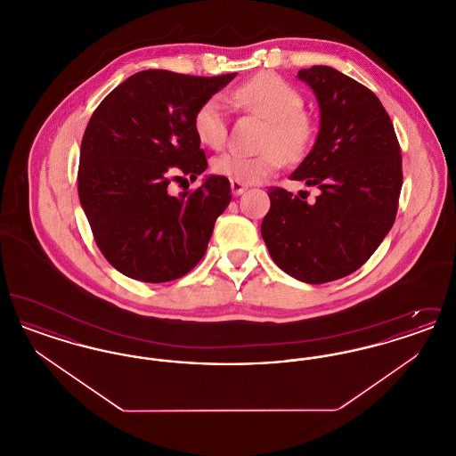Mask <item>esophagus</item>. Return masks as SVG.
Masks as SVG:
<instances>
[{
    "mask_svg": "<svg viewBox=\"0 0 456 456\" xmlns=\"http://www.w3.org/2000/svg\"><path fill=\"white\" fill-rule=\"evenodd\" d=\"M246 188H248L246 183H240L238 179H231V190H232L234 195H240Z\"/></svg>",
    "mask_w": 456,
    "mask_h": 456,
    "instance_id": "34e87169",
    "label": "esophagus"
}]
</instances>
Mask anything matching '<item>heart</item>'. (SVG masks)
Segmentation results:
<instances>
[{"label":"heart","mask_w":456,"mask_h":456,"mask_svg":"<svg viewBox=\"0 0 456 456\" xmlns=\"http://www.w3.org/2000/svg\"><path fill=\"white\" fill-rule=\"evenodd\" d=\"M231 101L238 108L265 119L260 152H225L212 162L214 173L240 183H256L281 169L285 160L299 162L311 152L318 125L314 116L303 109L304 97L281 75L263 71L232 90ZM196 138L220 149L227 140V104L222 95H212L200 104L193 116Z\"/></svg>","instance_id":"heart-1"}]
</instances>
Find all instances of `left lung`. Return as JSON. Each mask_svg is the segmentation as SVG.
<instances>
[{
	"instance_id": "obj_1",
	"label": "left lung",
	"mask_w": 456,
	"mask_h": 456,
	"mask_svg": "<svg viewBox=\"0 0 456 456\" xmlns=\"http://www.w3.org/2000/svg\"><path fill=\"white\" fill-rule=\"evenodd\" d=\"M322 125L290 179L316 186L314 201L272 186L261 236L273 261L305 283L359 270L390 232L402 190V153L390 116L366 86L331 66L301 69ZM305 193V191H304Z\"/></svg>"
}]
</instances>
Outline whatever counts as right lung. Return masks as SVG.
I'll return each instance as SVG.
<instances>
[{"mask_svg": "<svg viewBox=\"0 0 456 456\" xmlns=\"http://www.w3.org/2000/svg\"><path fill=\"white\" fill-rule=\"evenodd\" d=\"M234 77L147 69L131 75L94 110L80 147L78 196L95 244L123 275L169 282L203 258L216 220L232 198L229 179L210 175L179 196L167 188L208 167L193 116Z\"/></svg>", "mask_w": 456, "mask_h": 456, "instance_id": "add662e5", "label": "right lung"}]
</instances>
